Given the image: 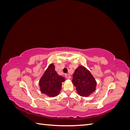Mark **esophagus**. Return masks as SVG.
<instances>
[{"instance_id": "obj_1", "label": "esophagus", "mask_w": 130, "mask_h": 130, "mask_svg": "<svg viewBox=\"0 0 130 130\" xmlns=\"http://www.w3.org/2000/svg\"><path fill=\"white\" fill-rule=\"evenodd\" d=\"M65 77L67 78H68V79H70V77H71V76H70V75L69 74H66L65 75Z\"/></svg>"}]
</instances>
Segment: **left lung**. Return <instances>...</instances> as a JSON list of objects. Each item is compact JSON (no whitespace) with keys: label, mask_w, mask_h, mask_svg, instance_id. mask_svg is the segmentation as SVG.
Instances as JSON below:
<instances>
[{"label":"left lung","mask_w":130,"mask_h":130,"mask_svg":"<svg viewBox=\"0 0 130 130\" xmlns=\"http://www.w3.org/2000/svg\"><path fill=\"white\" fill-rule=\"evenodd\" d=\"M73 77L72 82L79 95L88 97L96 90V81L85 67L78 66L74 73Z\"/></svg>","instance_id":"8db88e82"}]
</instances>
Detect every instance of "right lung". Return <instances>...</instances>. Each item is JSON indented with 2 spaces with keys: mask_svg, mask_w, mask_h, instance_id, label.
Listing matches in <instances>:
<instances>
[{
  "mask_svg": "<svg viewBox=\"0 0 130 130\" xmlns=\"http://www.w3.org/2000/svg\"><path fill=\"white\" fill-rule=\"evenodd\" d=\"M65 78L57 73L55 70V66L51 63L39 81L41 92L49 97H55L60 92L62 82Z\"/></svg>",
  "mask_w": 130,
  "mask_h": 130,
  "instance_id": "add662e5",
  "label": "right lung"
}]
</instances>
